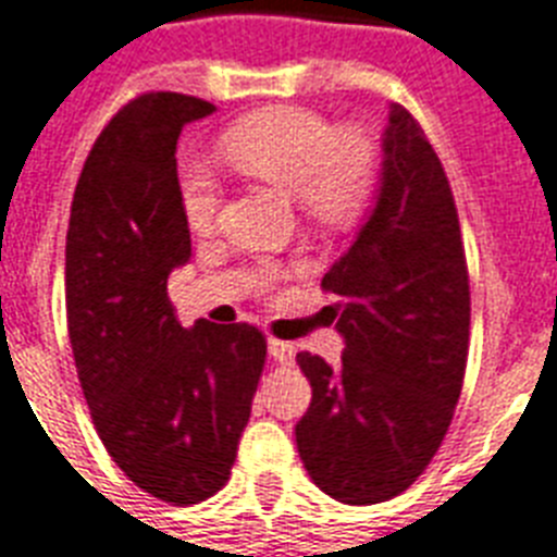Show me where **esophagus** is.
Masks as SVG:
<instances>
[{"instance_id":"esophagus-1","label":"esophagus","mask_w":557,"mask_h":557,"mask_svg":"<svg viewBox=\"0 0 557 557\" xmlns=\"http://www.w3.org/2000/svg\"><path fill=\"white\" fill-rule=\"evenodd\" d=\"M269 355L274 357L277 363H283V366L294 363V346H292V343H286V341H274V337H271V341H269Z\"/></svg>"}]
</instances>
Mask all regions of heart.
Here are the masks:
<instances>
[{
    "mask_svg": "<svg viewBox=\"0 0 557 557\" xmlns=\"http://www.w3.org/2000/svg\"><path fill=\"white\" fill-rule=\"evenodd\" d=\"M225 160L243 174L260 176L294 194L309 214L343 223L363 211L377 185V146L360 128H337L309 108H269L239 120L220 139ZM176 194L188 228L211 234L223 211V183L211 165L185 160L176 171ZM283 269L257 265L255 286L274 292Z\"/></svg>",
    "mask_w": 557,
    "mask_h": 557,
    "instance_id": "obj_1",
    "label": "heart"
}]
</instances>
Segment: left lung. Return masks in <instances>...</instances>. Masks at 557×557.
Masks as SVG:
<instances>
[{"label": "left lung", "mask_w": 557, "mask_h": 557, "mask_svg": "<svg viewBox=\"0 0 557 557\" xmlns=\"http://www.w3.org/2000/svg\"><path fill=\"white\" fill-rule=\"evenodd\" d=\"M341 363L300 351L311 406L294 429L311 481L349 506L395 498L441 449L469 355V271L449 180L418 120L392 106L377 206L325 271Z\"/></svg>", "instance_id": "left-lung-1"}]
</instances>
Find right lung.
Listing matches in <instances>:
<instances>
[{
  "label": "right lung",
  "mask_w": 557,
  "mask_h": 557,
  "mask_svg": "<svg viewBox=\"0 0 557 557\" xmlns=\"http://www.w3.org/2000/svg\"><path fill=\"white\" fill-rule=\"evenodd\" d=\"M211 102L171 90L131 99L90 148L65 243L67 337L108 455L174 506L228 483L265 366L251 323L183 329L169 274L191 257L176 139Z\"/></svg>",
  "instance_id": "1"
}]
</instances>
